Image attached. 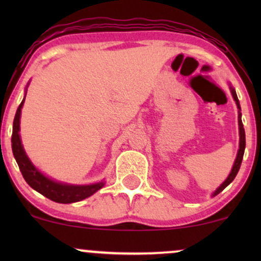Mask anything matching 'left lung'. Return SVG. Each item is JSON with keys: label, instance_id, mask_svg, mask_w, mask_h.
<instances>
[{"label": "left lung", "instance_id": "1", "mask_svg": "<svg viewBox=\"0 0 261 261\" xmlns=\"http://www.w3.org/2000/svg\"><path fill=\"white\" fill-rule=\"evenodd\" d=\"M230 88V93H232L233 95V99L236 100V104H237V108H238V125H239V149H238V153H237V158L234 161V164H233V168L230 170L228 178L224 180L222 184H221L220 188L216 189V191H215L214 194H212V196H216L217 194H220L221 191L223 190L224 188L228 187L230 182L233 181V179L236 178L237 173H238L239 168H241V164H242V160H243V154H244V149H245V133H244V127H243V122H242V114H241V104H239V100H238V97H237V93L234 91V88L233 87H229Z\"/></svg>", "mask_w": 261, "mask_h": 261}]
</instances>
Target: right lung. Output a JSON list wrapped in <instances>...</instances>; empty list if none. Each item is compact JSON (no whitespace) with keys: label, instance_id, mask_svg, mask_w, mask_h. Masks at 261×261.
Listing matches in <instances>:
<instances>
[{"label":"right lung","instance_id":"right-lung-1","mask_svg":"<svg viewBox=\"0 0 261 261\" xmlns=\"http://www.w3.org/2000/svg\"><path fill=\"white\" fill-rule=\"evenodd\" d=\"M24 99L19 104L16 116H14L13 133H12V151H13V155L16 158L18 167H19L25 181L31 185V188L37 190L41 195H44L47 199L59 203L77 202L81 201V200L87 199V197L93 195L94 193H97L99 189L104 187V181L95 182V184L91 185L64 184V182H59L47 178V176H45L43 173L39 172L35 168L34 164L32 163L28 155L25 154V151L23 148L22 141H20L19 136L20 112H22Z\"/></svg>","mask_w":261,"mask_h":261}]
</instances>
